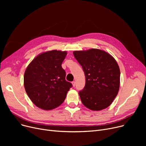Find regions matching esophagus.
Masks as SVG:
<instances>
[{
	"instance_id": "34e87169",
	"label": "esophagus",
	"mask_w": 146,
	"mask_h": 146,
	"mask_svg": "<svg viewBox=\"0 0 146 146\" xmlns=\"http://www.w3.org/2000/svg\"><path fill=\"white\" fill-rule=\"evenodd\" d=\"M72 85H73V87H74V86H75V85H76V83H75V82H74V81L72 82Z\"/></svg>"
}]
</instances>
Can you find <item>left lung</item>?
Listing matches in <instances>:
<instances>
[{"mask_svg": "<svg viewBox=\"0 0 146 146\" xmlns=\"http://www.w3.org/2000/svg\"><path fill=\"white\" fill-rule=\"evenodd\" d=\"M73 54L86 78L85 86L79 92L83 104L93 111L106 108L119 88L120 70L116 60L108 52L95 48L75 51Z\"/></svg>", "mask_w": 146, "mask_h": 146, "instance_id": "left-lung-1", "label": "left lung"}]
</instances>
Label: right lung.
<instances>
[{"label": "right lung", "instance_id": "obj_1", "mask_svg": "<svg viewBox=\"0 0 146 146\" xmlns=\"http://www.w3.org/2000/svg\"><path fill=\"white\" fill-rule=\"evenodd\" d=\"M66 51L52 50L36 56L24 74V87L31 101L44 110L54 109L62 104L72 84L66 80L61 64Z\"/></svg>", "mask_w": 146, "mask_h": 146}]
</instances>
